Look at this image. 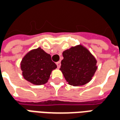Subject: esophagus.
I'll list each match as a JSON object with an SVG mask.
<instances>
[{
	"label": "esophagus",
	"mask_w": 120,
	"mask_h": 120,
	"mask_svg": "<svg viewBox=\"0 0 120 120\" xmlns=\"http://www.w3.org/2000/svg\"><path fill=\"white\" fill-rule=\"evenodd\" d=\"M56 65H57L58 68H60V65H61V62H60V61H59V62H56Z\"/></svg>",
	"instance_id": "obj_1"
}]
</instances>
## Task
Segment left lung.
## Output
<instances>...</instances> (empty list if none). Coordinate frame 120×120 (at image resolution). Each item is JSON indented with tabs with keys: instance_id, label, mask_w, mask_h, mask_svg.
Segmentation results:
<instances>
[{
	"instance_id": "8db88e82",
	"label": "left lung",
	"mask_w": 120,
	"mask_h": 120,
	"mask_svg": "<svg viewBox=\"0 0 120 120\" xmlns=\"http://www.w3.org/2000/svg\"><path fill=\"white\" fill-rule=\"evenodd\" d=\"M64 59L60 70L65 80L73 86L89 83L97 69V60L83 45H78L63 51Z\"/></svg>"
}]
</instances>
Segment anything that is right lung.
Here are the masks:
<instances>
[{
  "label": "right lung",
  "mask_w": 120,
  "mask_h": 120,
  "mask_svg": "<svg viewBox=\"0 0 120 120\" xmlns=\"http://www.w3.org/2000/svg\"><path fill=\"white\" fill-rule=\"evenodd\" d=\"M56 68V65L51 60V55L41 47L30 51L20 62L24 78L36 86L47 83L52 71Z\"/></svg>",
  "instance_id": "obj_1"
}]
</instances>
